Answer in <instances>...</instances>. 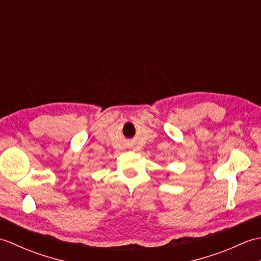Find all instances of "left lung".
<instances>
[{"mask_svg": "<svg viewBox=\"0 0 261 261\" xmlns=\"http://www.w3.org/2000/svg\"><path fill=\"white\" fill-rule=\"evenodd\" d=\"M167 176H168V175H167Z\"/></svg>", "mask_w": 261, "mask_h": 261, "instance_id": "1", "label": "left lung"}]
</instances>
